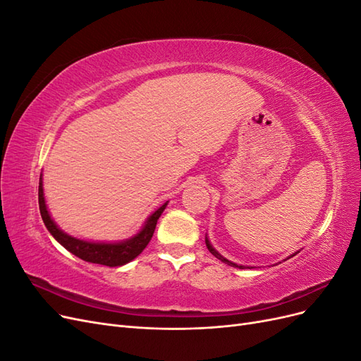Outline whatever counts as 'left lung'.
Masks as SVG:
<instances>
[{"mask_svg": "<svg viewBox=\"0 0 361 361\" xmlns=\"http://www.w3.org/2000/svg\"><path fill=\"white\" fill-rule=\"evenodd\" d=\"M206 247H207V250H209L211 251V253L215 256V257H218V259H220L221 262H224V264H227V265H231V267H236V268H244V267H241V265H236V264H232V262L231 260H227V259H224L221 255H218L216 253V251L212 248V245L209 244V241H207V239H206Z\"/></svg>", "mask_w": 361, "mask_h": 361, "instance_id": "1", "label": "left lung"}]
</instances>
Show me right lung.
Returning a JSON list of instances; mask_svg holds the SVG:
<instances>
[{
	"mask_svg": "<svg viewBox=\"0 0 361 361\" xmlns=\"http://www.w3.org/2000/svg\"><path fill=\"white\" fill-rule=\"evenodd\" d=\"M166 206H167V203H164L158 211L152 214L149 216V220L146 221L145 227L141 228V232L137 233V236L128 239V241H125V243H118V244L87 243V241H81V239H76L66 233H63L60 228L54 224V221L51 220V216L48 214L45 199H43L42 182H39L40 215H42L43 223H45L47 228L51 232V235L76 257H80L85 262H92V264H99V265H105V267H120V265H125V264H128V262L135 259L141 253V251L146 248L152 236H154L157 221L161 216L162 211L166 209Z\"/></svg>",
	"mask_w": 361,
	"mask_h": 361,
	"instance_id": "add662e5",
	"label": "right lung"
}]
</instances>
